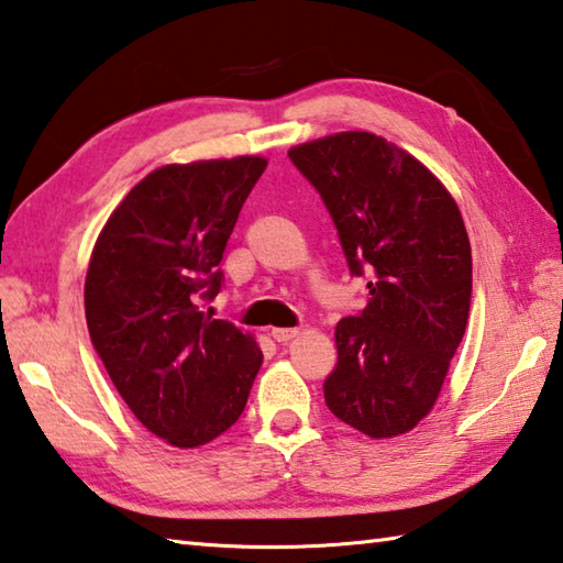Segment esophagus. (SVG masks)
<instances>
[{
	"label": "esophagus",
	"instance_id": "esophagus-1",
	"mask_svg": "<svg viewBox=\"0 0 563 563\" xmlns=\"http://www.w3.org/2000/svg\"><path fill=\"white\" fill-rule=\"evenodd\" d=\"M271 334H273L275 342H290L292 336L300 334V327H275Z\"/></svg>",
	"mask_w": 563,
	"mask_h": 563
}]
</instances>
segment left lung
I'll use <instances>...</instances> for the list:
<instances>
[{
	"instance_id": "obj_1",
	"label": "left lung",
	"mask_w": 563,
	"mask_h": 563,
	"mask_svg": "<svg viewBox=\"0 0 563 563\" xmlns=\"http://www.w3.org/2000/svg\"><path fill=\"white\" fill-rule=\"evenodd\" d=\"M288 157L320 194L369 302L336 324L330 411L372 438L431 411L463 342L473 258L451 194L421 162L372 132H340Z\"/></svg>"
}]
</instances>
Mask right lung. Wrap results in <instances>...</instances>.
<instances>
[{"mask_svg":"<svg viewBox=\"0 0 563 563\" xmlns=\"http://www.w3.org/2000/svg\"><path fill=\"white\" fill-rule=\"evenodd\" d=\"M263 157L167 165L112 211L90 255V342L137 421L177 448L219 438L246 408L263 354L251 334L201 312Z\"/></svg>","mask_w":563,"mask_h":563,"instance_id":"1","label":"right lung"}]
</instances>
